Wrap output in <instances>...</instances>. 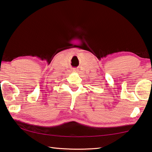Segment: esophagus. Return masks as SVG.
I'll use <instances>...</instances> for the list:
<instances>
[{
    "label": "esophagus",
    "mask_w": 152,
    "mask_h": 152,
    "mask_svg": "<svg viewBox=\"0 0 152 152\" xmlns=\"http://www.w3.org/2000/svg\"><path fill=\"white\" fill-rule=\"evenodd\" d=\"M72 72H78V70L77 68H74L73 70H72Z\"/></svg>",
    "instance_id": "obj_1"
}]
</instances>
